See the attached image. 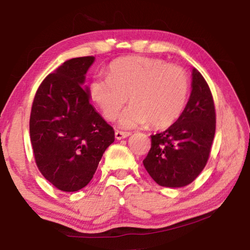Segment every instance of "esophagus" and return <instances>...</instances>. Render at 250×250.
Masks as SVG:
<instances>
[{
    "label": "esophagus",
    "instance_id": "esophagus-1",
    "mask_svg": "<svg viewBox=\"0 0 250 250\" xmlns=\"http://www.w3.org/2000/svg\"><path fill=\"white\" fill-rule=\"evenodd\" d=\"M130 134H131L130 132H125V131H119V130H117L115 132L116 139H118V140H121V139H125L126 137H129Z\"/></svg>",
    "mask_w": 250,
    "mask_h": 250
}]
</instances>
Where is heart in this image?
<instances>
[{
  "mask_svg": "<svg viewBox=\"0 0 250 250\" xmlns=\"http://www.w3.org/2000/svg\"><path fill=\"white\" fill-rule=\"evenodd\" d=\"M188 92V75L181 66L143 56L112 62L108 76H94L88 88L91 101L110 121L130 99L132 104L120 119L124 128L147 122L153 128L173 125L184 111Z\"/></svg>",
  "mask_w": 250,
  "mask_h": 250,
  "instance_id": "b5f03b06",
  "label": "heart"
}]
</instances>
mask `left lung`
<instances>
[{"instance_id":"1","label":"left lung","mask_w":250,"mask_h":250,"mask_svg":"<svg viewBox=\"0 0 250 250\" xmlns=\"http://www.w3.org/2000/svg\"><path fill=\"white\" fill-rule=\"evenodd\" d=\"M215 129L213 96L202 74L193 68L192 91L184 111L170 128L151 135V149L143 166L161 186L188 185L206 166Z\"/></svg>"}]
</instances>
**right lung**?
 Listing matches in <instances>:
<instances>
[{
  "instance_id": "obj_1",
  "label": "right lung",
  "mask_w": 250,
  "mask_h": 250,
  "mask_svg": "<svg viewBox=\"0 0 250 250\" xmlns=\"http://www.w3.org/2000/svg\"><path fill=\"white\" fill-rule=\"evenodd\" d=\"M94 56L66 61L49 74L34 97L29 134L40 172L55 188L76 192L94 176L115 131L82 87Z\"/></svg>"
}]
</instances>
